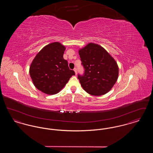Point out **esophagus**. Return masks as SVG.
<instances>
[{
	"mask_svg": "<svg viewBox=\"0 0 153 153\" xmlns=\"http://www.w3.org/2000/svg\"><path fill=\"white\" fill-rule=\"evenodd\" d=\"M73 70H74V72H75V74H77V68H74Z\"/></svg>",
	"mask_w": 153,
	"mask_h": 153,
	"instance_id": "esophagus-1",
	"label": "esophagus"
}]
</instances>
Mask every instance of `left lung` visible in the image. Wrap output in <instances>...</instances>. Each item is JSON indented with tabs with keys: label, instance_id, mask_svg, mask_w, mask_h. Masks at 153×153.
<instances>
[{
	"label": "left lung",
	"instance_id": "obj_1",
	"mask_svg": "<svg viewBox=\"0 0 153 153\" xmlns=\"http://www.w3.org/2000/svg\"><path fill=\"white\" fill-rule=\"evenodd\" d=\"M83 75L78 74L81 87L90 95L108 92L117 82L119 68L115 60L101 46L89 43L79 50Z\"/></svg>",
	"mask_w": 153,
	"mask_h": 153
}]
</instances>
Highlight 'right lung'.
<instances>
[{
	"mask_svg": "<svg viewBox=\"0 0 153 153\" xmlns=\"http://www.w3.org/2000/svg\"><path fill=\"white\" fill-rule=\"evenodd\" d=\"M65 47L59 42L45 46L39 51L30 67L29 73L34 86L48 95L59 92L75 74L63 58Z\"/></svg>",
	"mask_w": 153,
	"mask_h": 153,
	"instance_id": "obj_1",
	"label": "right lung"
}]
</instances>
